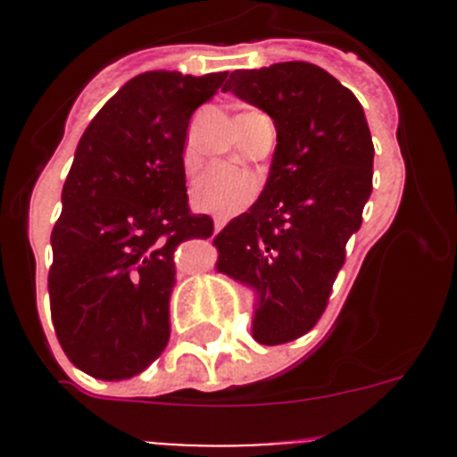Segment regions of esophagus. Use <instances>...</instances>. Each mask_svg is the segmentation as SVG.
Listing matches in <instances>:
<instances>
[{
  "instance_id": "34e87169",
  "label": "esophagus",
  "mask_w": 457,
  "mask_h": 457,
  "mask_svg": "<svg viewBox=\"0 0 457 457\" xmlns=\"http://www.w3.org/2000/svg\"><path fill=\"white\" fill-rule=\"evenodd\" d=\"M223 225H225L223 220H220V219H216V220H214V232H220V229H223Z\"/></svg>"
}]
</instances>
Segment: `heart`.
<instances>
[{
  "mask_svg": "<svg viewBox=\"0 0 457 457\" xmlns=\"http://www.w3.org/2000/svg\"><path fill=\"white\" fill-rule=\"evenodd\" d=\"M195 152L187 143L183 150V163L190 165ZM258 179L245 170L228 165H207L190 183V203L195 210L216 216H234L245 210L258 195Z\"/></svg>",
  "mask_w": 457,
  "mask_h": 457,
  "instance_id": "b5f03b06",
  "label": "heart"
}]
</instances>
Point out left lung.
Segmentation results:
<instances>
[{"instance_id":"8db88e82","label":"left lung","mask_w":457,"mask_h":457,"mask_svg":"<svg viewBox=\"0 0 457 457\" xmlns=\"http://www.w3.org/2000/svg\"><path fill=\"white\" fill-rule=\"evenodd\" d=\"M225 92L265 110L276 150L261 196L214 238L216 270L256 289L262 345L305 336L329 301L371 195L373 143L361 101L307 62L237 71Z\"/></svg>"}]
</instances>
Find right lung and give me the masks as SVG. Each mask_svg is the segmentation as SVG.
<instances>
[{"label": "right lung", "mask_w": 457, "mask_h": 457, "mask_svg": "<svg viewBox=\"0 0 457 457\" xmlns=\"http://www.w3.org/2000/svg\"><path fill=\"white\" fill-rule=\"evenodd\" d=\"M225 77L137 75L79 139L50 237L48 292L59 345L92 378L137 376L168 345L174 252L214 234L187 205V126Z\"/></svg>", "instance_id": "obj_1"}]
</instances>
